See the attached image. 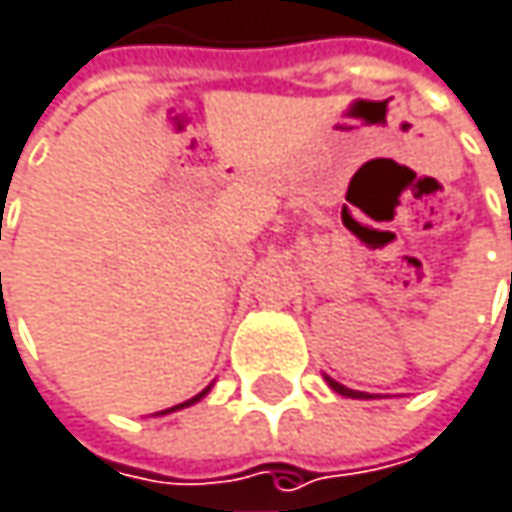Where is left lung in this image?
I'll list each match as a JSON object with an SVG mask.
<instances>
[{
	"mask_svg": "<svg viewBox=\"0 0 512 512\" xmlns=\"http://www.w3.org/2000/svg\"><path fill=\"white\" fill-rule=\"evenodd\" d=\"M328 384H331V387H334V390H337V393H340V395H349V398H366V395H363V393H354V390H349V387H343V384H337V381H328Z\"/></svg>",
	"mask_w": 512,
	"mask_h": 512,
	"instance_id": "left-lung-1",
	"label": "left lung"
}]
</instances>
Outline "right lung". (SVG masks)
I'll return each instance as SVG.
<instances>
[{"instance_id": "obj_1", "label": "right lung", "mask_w": 512, "mask_h": 512, "mask_svg": "<svg viewBox=\"0 0 512 512\" xmlns=\"http://www.w3.org/2000/svg\"><path fill=\"white\" fill-rule=\"evenodd\" d=\"M205 395V393H202ZM196 398H199V395H196ZM196 398H193V401H196ZM193 401H184V404H193ZM184 404H178V407H184ZM178 407H172V410H178Z\"/></svg>"}]
</instances>
